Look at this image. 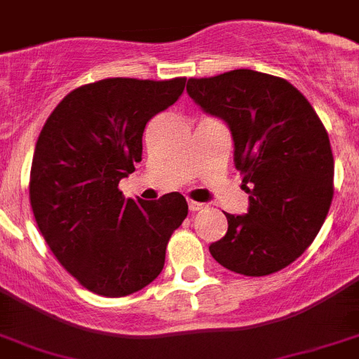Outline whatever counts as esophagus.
I'll list each match as a JSON object with an SVG mask.
<instances>
[{"label":"esophagus","mask_w":359,"mask_h":359,"mask_svg":"<svg viewBox=\"0 0 359 359\" xmlns=\"http://www.w3.org/2000/svg\"><path fill=\"white\" fill-rule=\"evenodd\" d=\"M205 207H207V205L200 203V201H194V200L189 201V210H191V212H198V210H203Z\"/></svg>","instance_id":"obj_1"}]
</instances>
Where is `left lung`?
<instances>
[{
	"instance_id": "1",
	"label": "left lung",
	"mask_w": 359,
	"mask_h": 359,
	"mask_svg": "<svg viewBox=\"0 0 359 359\" xmlns=\"http://www.w3.org/2000/svg\"><path fill=\"white\" fill-rule=\"evenodd\" d=\"M187 92L231 127L236 168L250 194L245 216L225 214L229 229L209 247L212 258L254 278L289 267L311 247L332 203L325 125L287 79L256 70L191 78Z\"/></svg>"
}]
</instances>
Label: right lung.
Masks as SVG:
<instances>
[{"label": "right lung", "mask_w": 359, "mask_h": 359, "mask_svg": "<svg viewBox=\"0 0 359 359\" xmlns=\"http://www.w3.org/2000/svg\"><path fill=\"white\" fill-rule=\"evenodd\" d=\"M187 78H107L69 92L43 125L30 207L70 276L100 296L137 292L163 271L168 240L189 214L180 192L125 200L119 180L142 161L143 130L182 96Z\"/></svg>", "instance_id": "right-lung-1"}]
</instances>
